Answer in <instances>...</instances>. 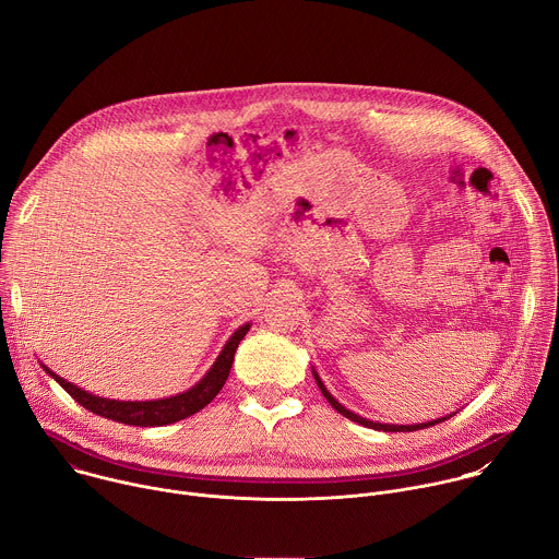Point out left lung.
Listing matches in <instances>:
<instances>
[{
	"instance_id": "1",
	"label": "left lung",
	"mask_w": 559,
	"mask_h": 559,
	"mask_svg": "<svg viewBox=\"0 0 559 559\" xmlns=\"http://www.w3.org/2000/svg\"><path fill=\"white\" fill-rule=\"evenodd\" d=\"M313 378H316V384L321 386V391H323V395L328 397V403L341 414V416H345V418H349V420H354V423H358V425H362V427H369V429H376V431H418V429H427V427H433V425H438V423H444L447 418H438V420H429V423H420V425H382V423H373V420H367V418H362V416H358V414H354V412H349V409H345L336 397L328 391V386L323 384V380H321V376H318L316 371H313Z\"/></svg>"
}]
</instances>
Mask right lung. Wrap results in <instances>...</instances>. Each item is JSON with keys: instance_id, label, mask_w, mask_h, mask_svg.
<instances>
[{"instance_id": "obj_1", "label": "right lung", "mask_w": 559, "mask_h": 559, "mask_svg": "<svg viewBox=\"0 0 559 559\" xmlns=\"http://www.w3.org/2000/svg\"><path fill=\"white\" fill-rule=\"evenodd\" d=\"M250 332V323H246L243 328H238L231 338L225 343L223 352L218 354L216 362L210 367V371L188 391L173 395V397H162V401H141V403H123V401H110V397H102L95 393L84 391L82 386H76L68 380H63L61 376H57L55 371H50L46 365H41L46 369L48 376H52L74 401L86 407L88 412L104 416L108 420L115 423H123V425H132V427H164V425H173L179 423L197 412H201L205 405H210L216 393L223 389L231 362H234V354L238 343L243 341V336Z\"/></svg>"}]
</instances>
